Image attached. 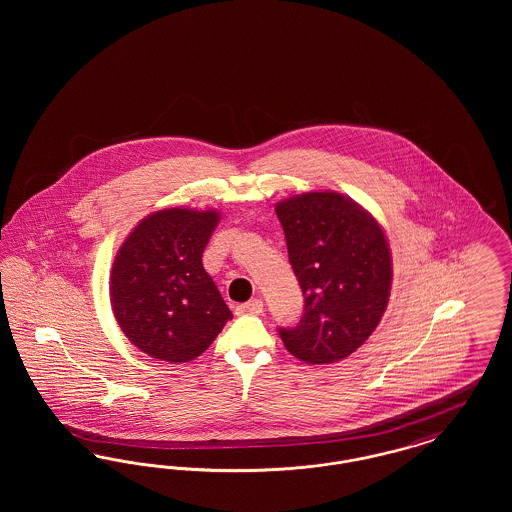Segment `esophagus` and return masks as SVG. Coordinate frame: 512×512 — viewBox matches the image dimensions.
I'll return each instance as SVG.
<instances>
[{
    "label": "esophagus",
    "instance_id": "obj_1",
    "mask_svg": "<svg viewBox=\"0 0 512 512\" xmlns=\"http://www.w3.org/2000/svg\"><path fill=\"white\" fill-rule=\"evenodd\" d=\"M238 315H261L263 313V301L261 299H251L247 303H242L236 307Z\"/></svg>",
    "mask_w": 512,
    "mask_h": 512
}]
</instances>
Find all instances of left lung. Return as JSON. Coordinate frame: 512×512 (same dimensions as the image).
Here are the masks:
<instances>
[{
  "label": "left lung",
  "instance_id": "left-lung-1",
  "mask_svg": "<svg viewBox=\"0 0 512 512\" xmlns=\"http://www.w3.org/2000/svg\"><path fill=\"white\" fill-rule=\"evenodd\" d=\"M288 257L305 297L299 322L278 328L303 363H336L357 351L388 307L391 255L380 224L334 192L295 195L276 205Z\"/></svg>",
  "mask_w": 512,
  "mask_h": 512
}]
</instances>
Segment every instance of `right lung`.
Here are the masks:
<instances>
[{
    "label": "right lung",
    "instance_id": "add662e5",
    "mask_svg": "<svg viewBox=\"0 0 512 512\" xmlns=\"http://www.w3.org/2000/svg\"><path fill=\"white\" fill-rule=\"evenodd\" d=\"M217 211L172 207L142 220L111 272V305L140 351L169 363L199 357L232 318L201 257Z\"/></svg>",
    "mask_w": 512,
    "mask_h": 512
}]
</instances>
